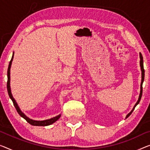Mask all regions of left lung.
Masks as SVG:
<instances>
[{
    "instance_id": "8db88e82",
    "label": "left lung",
    "mask_w": 150,
    "mask_h": 150,
    "mask_svg": "<svg viewBox=\"0 0 150 150\" xmlns=\"http://www.w3.org/2000/svg\"><path fill=\"white\" fill-rule=\"evenodd\" d=\"M139 55H140V67H141V70H142V83H141V91H140V94H139V99H138V101L137 102V103L135 104V106H134L133 110H131L130 112H129L128 115H127L126 118L129 117V116L131 115V113L133 112V111L134 110V109H135V106H137V105L139 103L140 100H141V98H142V92H143V88H142V85H143V82L144 81V77H145V70H144V60H143V56L141 53H139Z\"/></svg>"
}]
</instances>
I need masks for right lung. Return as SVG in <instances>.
<instances>
[{
    "mask_svg": "<svg viewBox=\"0 0 150 150\" xmlns=\"http://www.w3.org/2000/svg\"><path fill=\"white\" fill-rule=\"evenodd\" d=\"M13 56H14V53H13V57L11 58V60L9 62V64H8V71H7V77H8V79H7V85H6V87H7V91H8V96H9L10 98L11 99V100L13 101V105H14V106L15 107V108H16V110L17 111V112L19 115L21 116V117H23L24 119L26 120V121L29 122L30 125H33V126H47V125H50L51 124L54 123V122L57 121V120L59 119V118L61 117V115H59V116H57V117H55L54 118H50V119H48V120H41V121H39V120H33L30 119V118H29L28 117H27L26 116L24 115V114L20 110L19 106H18L17 104L16 103V102H15V100L14 98H13L12 94H11V88H10V69H11V63H12V61H13Z\"/></svg>",
    "mask_w": 150,
    "mask_h": 150,
    "instance_id": "obj_1",
    "label": "right lung"
}]
</instances>
